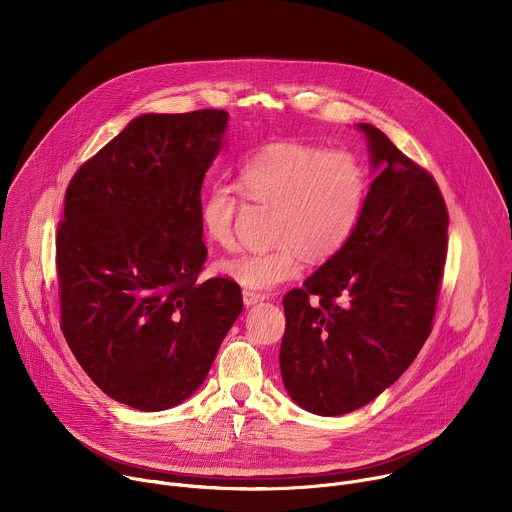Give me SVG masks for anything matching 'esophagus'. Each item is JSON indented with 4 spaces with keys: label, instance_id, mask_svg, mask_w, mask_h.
I'll return each mask as SVG.
<instances>
[{
    "label": "esophagus",
    "instance_id": "34e87169",
    "mask_svg": "<svg viewBox=\"0 0 512 512\" xmlns=\"http://www.w3.org/2000/svg\"><path fill=\"white\" fill-rule=\"evenodd\" d=\"M265 298L261 296V294H255V291H243V304L247 306V308H251V306H255V304H259V302H263Z\"/></svg>",
    "mask_w": 512,
    "mask_h": 512
}]
</instances>
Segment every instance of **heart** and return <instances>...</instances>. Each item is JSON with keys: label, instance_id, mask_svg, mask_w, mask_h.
<instances>
[{"label": "heart", "instance_id": "b5f03b06", "mask_svg": "<svg viewBox=\"0 0 512 512\" xmlns=\"http://www.w3.org/2000/svg\"><path fill=\"white\" fill-rule=\"evenodd\" d=\"M239 190L249 202L271 206V247L218 261L216 269L247 289H273L298 277L302 257H334L352 237L367 200L369 178L360 160L342 150L304 141H273L239 168ZM239 190L210 184L200 200V223L218 247L235 243Z\"/></svg>", "mask_w": 512, "mask_h": 512}]
</instances>
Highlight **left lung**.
Here are the masks:
<instances>
[{
  "label": "left lung",
  "mask_w": 512,
  "mask_h": 512,
  "mask_svg": "<svg viewBox=\"0 0 512 512\" xmlns=\"http://www.w3.org/2000/svg\"><path fill=\"white\" fill-rule=\"evenodd\" d=\"M375 180L348 243L283 298L279 369L302 409L332 417L377 399L415 360L440 294L448 208L429 172L375 125Z\"/></svg>",
  "instance_id": "obj_1"
}]
</instances>
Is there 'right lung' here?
Instances as JSON below:
<instances>
[{
    "instance_id": "obj_1",
    "label": "right lung",
    "mask_w": 512,
    "mask_h": 512,
    "mask_svg": "<svg viewBox=\"0 0 512 512\" xmlns=\"http://www.w3.org/2000/svg\"><path fill=\"white\" fill-rule=\"evenodd\" d=\"M229 113H145L70 180L56 237L60 326L85 373L139 411L186 401L243 312L227 277L198 283L204 174Z\"/></svg>"
}]
</instances>
